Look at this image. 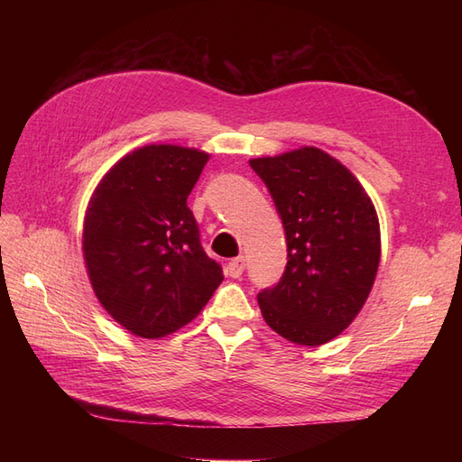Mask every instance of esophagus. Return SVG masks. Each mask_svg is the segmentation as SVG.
Listing matches in <instances>:
<instances>
[{
	"instance_id": "34e87169",
	"label": "esophagus",
	"mask_w": 462,
	"mask_h": 462,
	"mask_svg": "<svg viewBox=\"0 0 462 462\" xmlns=\"http://www.w3.org/2000/svg\"><path fill=\"white\" fill-rule=\"evenodd\" d=\"M243 272H245V258H243V256L233 258V260L227 263V273H229L231 277H235V279L241 277Z\"/></svg>"
}]
</instances>
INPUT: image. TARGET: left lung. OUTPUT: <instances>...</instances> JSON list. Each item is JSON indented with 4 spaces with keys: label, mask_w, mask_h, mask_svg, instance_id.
Listing matches in <instances>:
<instances>
[{
    "label": "left lung",
    "mask_w": 462,
    "mask_h": 462,
    "mask_svg": "<svg viewBox=\"0 0 462 462\" xmlns=\"http://www.w3.org/2000/svg\"><path fill=\"white\" fill-rule=\"evenodd\" d=\"M287 236V268L258 295L262 316L287 341L337 337L368 300L382 256L380 219L360 180L328 152L302 146L254 158Z\"/></svg>",
    "instance_id": "left-lung-1"
}]
</instances>
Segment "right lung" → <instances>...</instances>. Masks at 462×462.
Segmentation results:
<instances>
[{
    "instance_id": "right-lung-1",
    "label": "right lung",
    "mask_w": 462,
    "mask_h": 462,
    "mask_svg": "<svg viewBox=\"0 0 462 462\" xmlns=\"http://www.w3.org/2000/svg\"><path fill=\"white\" fill-rule=\"evenodd\" d=\"M208 160L199 148L146 144L114 163L92 192L82 226L90 285L136 337L185 328L223 282L187 206Z\"/></svg>"
}]
</instances>
